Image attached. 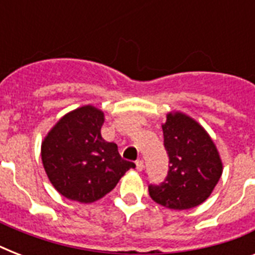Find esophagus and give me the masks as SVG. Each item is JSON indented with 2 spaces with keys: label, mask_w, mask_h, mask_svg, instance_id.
<instances>
[{
  "label": "esophagus",
  "mask_w": 255,
  "mask_h": 255,
  "mask_svg": "<svg viewBox=\"0 0 255 255\" xmlns=\"http://www.w3.org/2000/svg\"><path fill=\"white\" fill-rule=\"evenodd\" d=\"M144 168V161L143 160H136V169L137 170H143Z\"/></svg>",
  "instance_id": "obj_1"
}]
</instances>
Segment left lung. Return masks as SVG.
Instances as JSON below:
<instances>
[{
	"label": "left lung",
	"mask_w": 255,
	"mask_h": 255,
	"mask_svg": "<svg viewBox=\"0 0 255 255\" xmlns=\"http://www.w3.org/2000/svg\"><path fill=\"white\" fill-rule=\"evenodd\" d=\"M164 147L169 157L167 177L149 184V196L168 209L184 210L209 197L222 173L217 148L204 128L189 116L168 114L163 124Z\"/></svg>",
	"instance_id": "1"
}]
</instances>
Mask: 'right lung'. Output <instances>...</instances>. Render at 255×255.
I'll use <instances>...</instances> for the list:
<instances>
[{"instance_id":"add662e5","label":"right lung","mask_w":255,"mask_h":255,"mask_svg":"<svg viewBox=\"0 0 255 255\" xmlns=\"http://www.w3.org/2000/svg\"><path fill=\"white\" fill-rule=\"evenodd\" d=\"M103 112L85 106L63 116L42 143V163L54 188L74 201L94 202L110 193L135 164L100 135Z\"/></svg>"}]
</instances>
